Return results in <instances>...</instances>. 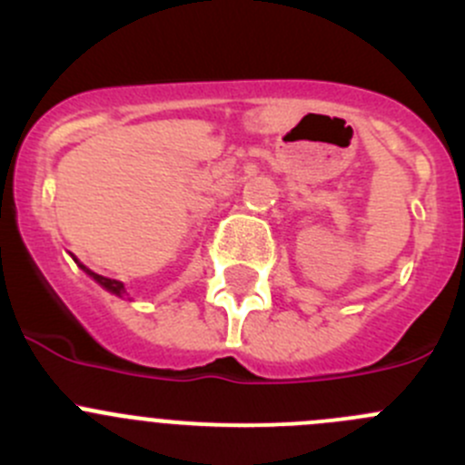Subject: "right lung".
<instances>
[{"mask_svg": "<svg viewBox=\"0 0 465 465\" xmlns=\"http://www.w3.org/2000/svg\"><path fill=\"white\" fill-rule=\"evenodd\" d=\"M76 261V259H74ZM78 262V261H76ZM78 265H81V262H78ZM83 267V272H87L89 276H92L94 281H96V283H101L103 288L105 290H110L112 294H124L125 290H124V283H121V281H114V279H107V276H101V274H96V272H92V270H87L85 265H81Z\"/></svg>", "mask_w": 465, "mask_h": 465, "instance_id": "right-lung-1", "label": "right lung"}]
</instances>
